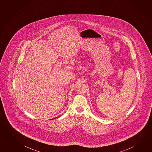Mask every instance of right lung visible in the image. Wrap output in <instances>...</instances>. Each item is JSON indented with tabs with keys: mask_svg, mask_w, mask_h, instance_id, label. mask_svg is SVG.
<instances>
[{
	"mask_svg": "<svg viewBox=\"0 0 152 152\" xmlns=\"http://www.w3.org/2000/svg\"><path fill=\"white\" fill-rule=\"evenodd\" d=\"M54 119V118H53ZM53 119H50V120H53Z\"/></svg>",
	"mask_w": 152,
	"mask_h": 152,
	"instance_id": "add662e5",
	"label": "right lung"
}]
</instances>
